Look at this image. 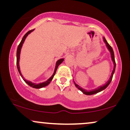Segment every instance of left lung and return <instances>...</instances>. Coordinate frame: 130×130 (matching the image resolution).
<instances>
[{
	"mask_svg": "<svg viewBox=\"0 0 130 130\" xmlns=\"http://www.w3.org/2000/svg\"><path fill=\"white\" fill-rule=\"evenodd\" d=\"M104 42H105L106 44V46H107V47H108V50H109V51H110V52H111L112 60L113 62H114V69H113L112 72L111 76V77H110L109 80L107 82V83H106L105 84L103 85V86H100V87H98L97 89H94V90H90V91H89V90L87 91V90H84V89H83V88L80 87L79 86H78V85H77V84H76V83H74V85H75L76 87L78 89H79V90H80V91H81L82 92H83V93H84V94H86V95H93V94H95V93H98V92H101V91L103 90L104 89H105L106 88V87H108V86H109V84H110V83H111V80H112V79L113 74H114V73L115 69H116V61H115V58H114V51H113V50H112V48L111 46H110L109 44H108V43L107 42V41H106V40H105V38H104Z\"/></svg>",
	"mask_w": 130,
	"mask_h": 130,
	"instance_id": "1",
	"label": "left lung"
}]
</instances>
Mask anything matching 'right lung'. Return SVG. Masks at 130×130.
<instances>
[{
  "label": "right lung",
  "instance_id": "1",
  "mask_svg": "<svg viewBox=\"0 0 130 130\" xmlns=\"http://www.w3.org/2000/svg\"><path fill=\"white\" fill-rule=\"evenodd\" d=\"M34 29H32V30H30L28 31L26 33V34L24 35V36L23 37V38H22V39L20 43H19V44L18 46V49H17V52H16V65H17V68H18V71L19 73V74H20V75L21 76V77H22V79H23L24 80L25 82L29 86H30V87H32L33 88H35V89H40V88H42V87H45V86H47L50 83V82L51 81L52 79H53L54 76L55 75V74H56V70L57 69L58 67H59V65H60V63H62V62H63L64 59H61L60 60H59L56 63V68H55V70H54V73L53 74V76H52L51 77H50L49 79H47L46 80V82H44V83H40V84H34V83H32V82L30 81H29V80L25 79L24 78V77L22 76V75L21 73V71H20V70H19V55H20V52H21V47L22 46V44H23L24 41L25 39H26V38L27 36L31 32H32L33 30H34Z\"/></svg>",
  "mask_w": 130,
  "mask_h": 130
}]
</instances>
